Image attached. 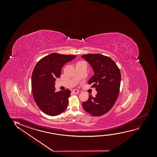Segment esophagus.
I'll list each match as a JSON object with an SVG mask.
<instances>
[{"label":"esophagus","instance_id":"esophagus-1","mask_svg":"<svg viewBox=\"0 0 157 157\" xmlns=\"http://www.w3.org/2000/svg\"><path fill=\"white\" fill-rule=\"evenodd\" d=\"M72 92H73V93H75V94H78V93L79 92V90H72Z\"/></svg>","mask_w":157,"mask_h":157}]
</instances>
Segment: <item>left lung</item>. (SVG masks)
Listing matches in <instances>:
<instances>
[{
    "mask_svg": "<svg viewBox=\"0 0 157 157\" xmlns=\"http://www.w3.org/2000/svg\"><path fill=\"white\" fill-rule=\"evenodd\" d=\"M92 67L94 72L88 84L95 87V97L89 95L82 105L92 116L103 115L112 109L118 98L120 88V70L110 57L99 54H87L82 56Z\"/></svg>",
    "mask_w": 157,
    "mask_h": 157,
    "instance_id": "8db88e82",
    "label": "left lung"
}]
</instances>
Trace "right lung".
<instances>
[{"mask_svg":"<svg viewBox=\"0 0 157 157\" xmlns=\"http://www.w3.org/2000/svg\"><path fill=\"white\" fill-rule=\"evenodd\" d=\"M75 55L52 53L37 62L32 75V90L34 101L42 112L57 116L64 112L69 103L71 90L55 92L56 78L60 77L64 65L75 58Z\"/></svg>","mask_w":157,"mask_h":157,"instance_id":"1","label":"right lung"}]
</instances>
